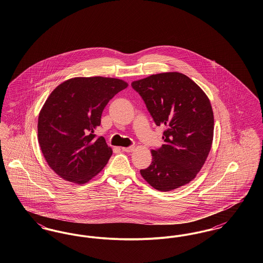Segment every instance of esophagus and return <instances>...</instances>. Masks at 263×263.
Masks as SVG:
<instances>
[{
    "mask_svg": "<svg viewBox=\"0 0 263 263\" xmlns=\"http://www.w3.org/2000/svg\"><path fill=\"white\" fill-rule=\"evenodd\" d=\"M121 150L123 151V152H126V153H132L133 151L135 150V148L134 147H124Z\"/></svg>",
    "mask_w": 263,
    "mask_h": 263,
    "instance_id": "esophagus-1",
    "label": "esophagus"
}]
</instances>
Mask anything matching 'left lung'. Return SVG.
<instances>
[{
	"label": "left lung",
	"mask_w": 263,
	"mask_h": 263,
	"mask_svg": "<svg viewBox=\"0 0 263 263\" xmlns=\"http://www.w3.org/2000/svg\"><path fill=\"white\" fill-rule=\"evenodd\" d=\"M145 101L155 123L165 126L161 148L141 170L160 191L189 183L200 172L212 147L214 115L208 97L187 76L177 72L151 75L131 84Z\"/></svg>",
	"instance_id": "left-lung-1"
}]
</instances>
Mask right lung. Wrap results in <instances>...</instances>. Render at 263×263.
<instances>
[{"label":"right lung","mask_w":263,"mask_h":263,"mask_svg":"<svg viewBox=\"0 0 263 263\" xmlns=\"http://www.w3.org/2000/svg\"><path fill=\"white\" fill-rule=\"evenodd\" d=\"M127 87L119 79L78 77L51 92L38 116V143L63 179L84 184L105 166L112 150L93 133L108 101Z\"/></svg>","instance_id":"right-lung-1"}]
</instances>
